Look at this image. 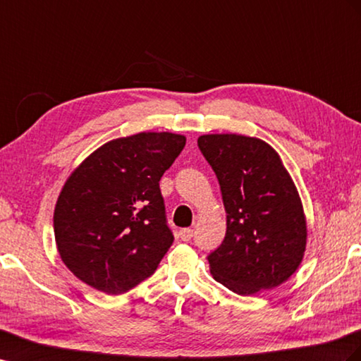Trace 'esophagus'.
I'll return each instance as SVG.
<instances>
[{
  "instance_id": "1",
  "label": "esophagus",
  "mask_w": 361,
  "mask_h": 361,
  "mask_svg": "<svg viewBox=\"0 0 361 361\" xmlns=\"http://www.w3.org/2000/svg\"><path fill=\"white\" fill-rule=\"evenodd\" d=\"M194 235V231L190 229V228H185V229H180L179 231V237L182 241H190Z\"/></svg>"
}]
</instances>
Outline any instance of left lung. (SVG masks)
<instances>
[{"label":"left lung","instance_id":"obj_1","mask_svg":"<svg viewBox=\"0 0 361 361\" xmlns=\"http://www.w3.org/2000/svg\"><path fill=\"white\" fill-rule=\"evenodd\" d=\"M219 179L225 240L208 255L211 275L241 296L281 286L304 258L307 220L293 179L267 142L237 133L202 135Z\"/></svg>","mask_w":361,"mask_h":361}]
</instances>
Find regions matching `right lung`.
I'll return each instance as SVG.
<instances>
[{
  "mask_svg": "<svg viewBox=\"0 0 361 361\" xmlns=\"http://www.w3.org/2000/svg\"><path fill=\"white\" fill-rule=\"evenodd\" d=\"M187 138L141 132L103 144L66 179L54 208V238L73 274L121 295L154 274L173 245L159 180Z\"/></svg>",
  "mask_w": 361,
  "mask_h": 361,
  "instance_id": "right-lung-1",
  "label": "right lung"
}]
</instances>
